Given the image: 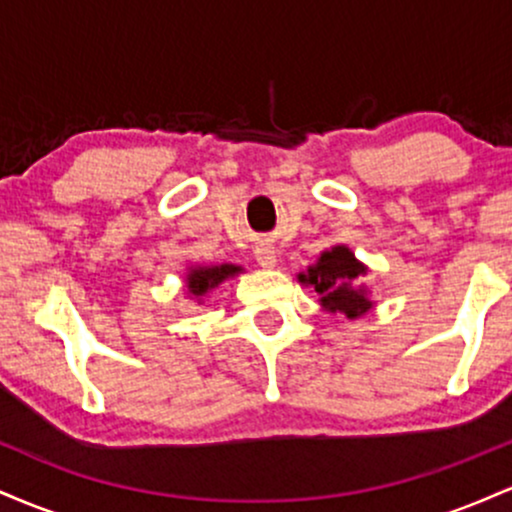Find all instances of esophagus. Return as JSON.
Listing matches in <instances>:
<instances>
[{"label": "esophagus", "mask_w": 512, "mask_h": 512, "mask_svg": "<svg viewBox=\"0 0 512 512\" xmlns=\"http://www.w3.org/2000/svg\"><path fill=\"white\" fill-rule=\"evenodd\" d=\"M255 257H257V262H260L262 267H267V269H272L276 264V252L272 248H257Z\"/></svg>", "instance_id": "1"}]
</instances>
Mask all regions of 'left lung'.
Returning <instances> with one entry per match:
<instances>
[{"instance_id":"left-lung-1","label":"left lung","mask_w":512,"mask_h":512,"mask_svg":"<svg viewBox=\"0 0 512 512\" xmlns=\"http://www.w3.org/2000/svg\"><path fill=\"white\" fill-rule=\"evenodd\" d=\"M361 274H366V269H363V264L356 262L354 252L339 245L330 252H322L315 267H310L308 274H301L298 279L315 286V291L322 296L320 303L330 313L358 317L370 308L366 291L351 286V281Z\"/></svg>"}]
</instances>
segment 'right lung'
I'll list each match as a JSON object with an SVG mask.
<instances>
[{"label": "right lung", "mask_w": 512, "mask_h": 512, "mask_svg": "<svg viewBox=\"0 0 512 512\" xmlns=\"http://www.w3.org/2000/svg\"><path fill=\"white\" fill-rule=\"evenodd\" d=\"M240 267L236 264H221V267H199V269H192V274L187 276V289L195 298L204 296L209 289H214L216 284H221L223 279H228V276L238 274Z\"/></svg>", "instance_id": "obj_1"}]
</instances>
